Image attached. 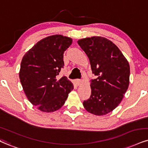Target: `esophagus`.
<instances>
[{"mask_svg":"<svg viewBox=\"0 0 148 148\" xmlns=\"http://www.w3.org/2000/svg\"><path fill=\"white\" fill-rule=\"evenodd\" d=\"M74 82H75V84L77 85V86H79V85H80V84H81V83H82V80L78 79H75V80Z\"/></svg>","mask_w":148,"mask_h":148,"instance_id":"obj_1","label":"esophagus"}]
</instances>
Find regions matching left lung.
Returning a JSON list of instances; mask_svg holds the SVG:
<instances>
[{"mask_svg":"<svg viewBox=\"0 0 148 148\" xmlns=\"http://www.w3.org/2000/svg\"><path fill=\"white\" fill-rule=\"evenodd\" d=\"M77 43L88 56L97 77L91 80V95L84 101V107L95 115H104L118 106L127 90L129 63L119 49L105 38H86Z\"/></svg>","mask_w":148,"mask_h":148,"instance_id":"8db88e82","label":"left lung"}]
</instances>
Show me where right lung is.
Wrapping results in <instances>:
<instances>
[{
  "mask_svg": "<svg viewBox=\"0 0 148 148\" xmlns=\"http://www.w3.org/2000/svg\"><path fill=\"white\" fill-rule=\"evenodd\" d=\"M71 44L69 37L48 36L38 42L22 60L19 77L24 92L29 101L42 112L60 109L73 89L66 77L56 78L64 66V53Z\"/></svg>",
  "mask_w": 148,
  "mask_h": 148,
  "instance_id": "obj_1",
  "label": "right lung"
}]
</instances>
